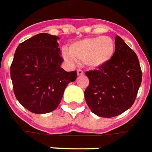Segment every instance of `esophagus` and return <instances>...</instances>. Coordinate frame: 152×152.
Wrapping results in <instances>:
<instances>
[{
	"label": "esophagus",
	"mask_w": 152,
	"mask_h": 152,
	"mask_svg": "<svg viewBox=\"0 0 152 152\" xmlns=\"http://www.w3.org/2000/svg\"><path fill=\"white\" fill-rule=\"evenodd\" d=\"M77 74H78V76H83L84 74H83V72L81 69H78V70H77Z\"/></svg>",
	"instance_id": "34e87169"
}]
</instances>
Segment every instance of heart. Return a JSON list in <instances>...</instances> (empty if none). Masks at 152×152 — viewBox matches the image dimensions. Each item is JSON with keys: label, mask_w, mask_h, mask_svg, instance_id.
<instances>
[{"label": "heart", "mask_w": 152, "mask_h": 152, "mask_svg": "<svg viewBox=\"0 0 152 152\" xmlns=\"http://www.w3.org/2000/svg\"><path fill=\"white\" fill-rule=\"evenodd\" d=\"M115 51V43L111 37H92L71 44L64 57L68 61H83L88 69H96L110 61Z\"/></svg>", "instance_id": "1"}]
</instances>
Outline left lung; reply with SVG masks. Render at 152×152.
Segmentation results:
<instances>
[{
  "label": "left lung",
  "instance_id": "8db88e82",
  "mask_svg": "<svg viewBox=\"0 0 152 152\" xmlns=\"http://www.w3.org/2000/svg\"><path fill=\"white\" fill-rule=\"evenodd\" d=\"M111 60L98 70L86 72L89 85L84 91L91 111L111 118L129 109L135 102L142 83V70L136 53L119 36Z\"/></svg>",
  "mask_w": 152,
  "mask_h": 152
}]
</instances>
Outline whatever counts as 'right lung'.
<instances>
[{
    "label": "right lung",
    "instance_id": "1",
    "mask_svg": "<svg viewBox=\"0 0 152 152\" xmlns=\"http://www.w3.org/2000/svg\"><path fill=\"white\" fill-rule=\"evenodd\" d=\"M58 40L39 33L17 47L10 66L16 99L34 114L51 112L58 107L65 88L77 78L76 71L61 68L63 59Z\"/></svg>",
    "mask_w": 152,
    "mask_h": 152
}]
</instances>
